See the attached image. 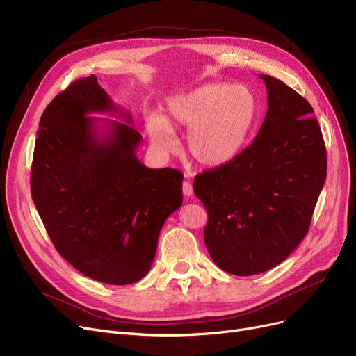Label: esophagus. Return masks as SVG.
I'll return each mask as SVG.
<instances>
[{
  "mask_svg": "<svg viewBox=\"0 0 356 356\" xmlns=\"http://www.w3.org/2000/svg\"><path fill=\"white\" fill-rule=\"evenodd\" d=\"M182 193H184L185 197H191L193 195L194 190H193V185H191L190 181H184V184H182Z\"/></svg>",
  "mask_w": 356,
  "mask_h": 356,
  "instance_id": "34e87169",
  "label": "esophagus"
}]
</instances>
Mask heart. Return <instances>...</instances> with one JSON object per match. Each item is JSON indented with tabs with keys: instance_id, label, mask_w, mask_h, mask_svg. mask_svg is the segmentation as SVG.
Listing matches in <instances>:
<instances>
[{
	"instance_id": "1",
	"label": "heart",
	"mask_w": 356,
	"mask_h": 356,
	"mask_svg": "<svg viewBox=\"0 0 356 356\" xmlns=\"http://www.w3.org/2000/svg\"><path fill=\"white\" fill-rule=\"evenodd\" d=\"M259 115L258 99L248 87L213 82L169 98L165 114L146 120L149 140L161 154L178 146L174 130H188L187 154L201 166L230 163L245 149Z\"/></svg>"
}]
</instances>
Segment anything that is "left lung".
<instances>
[{
	"label": "left lung",
	"mask_w": 356,
	"mask_h": 356,
	"mask_svg": "<svg viewBox=\"0 0 356 356\" xmlns=\"http://www.w3.org/2000/svg\"><path fill=\"white\" fill-rule=\"evenodd\" d=\"M259 78L268 110L255 140L230 163L194 179V193L209 213L210 257L239 277L273 269L301 243L327 171L309 101L274 76Z\"/></svg>",
	"instance_id": "left-lung-1"
}]
</instances>
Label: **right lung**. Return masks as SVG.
Segmentation results:
<instances>
[{
    "label": "right lung",
    "instance_id": "obj_1",
    "mask_svg": "<svg viewBox=\"0 0 356 356\" xmlns=\"http://www.w3.org/2000/svg\"><path fill=\"white\" fill-rule=\"evenodd\" d=\"M131 124L95 75L81 78L43 111L31 165V197L56 250L83 275L111 285L149 273L161 229L182 204V174L145 166Z\"/></svg>",
    "mask_w": 356,
    "mask_h": 356
}]
</instances>
